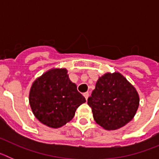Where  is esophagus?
Instances as JSON below:
<instances>
[{"instance_id":"34e87169","label":"esophagus","mask_w":159,"mask_h":159,"mask_svg":"<svg viewBox=\"0 0 159 159\" xmlns=\"http://www.w3.org/2000/svg\"><path fill=\"white\" fill-rule=\"evenodd\" d=\"M84 96L85 97L86 100H88V97H89V93H88V92H85V93H84Z\"/></svg>"}]
</instances>
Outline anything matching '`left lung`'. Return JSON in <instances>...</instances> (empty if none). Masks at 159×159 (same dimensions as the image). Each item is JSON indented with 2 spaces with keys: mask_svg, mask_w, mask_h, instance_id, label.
<instances>
[{
  "mask_svg": "<svg viewBox=\"0 0 159 159\" xmlns=\"http://www.w3.org/2000/svg\"><path fill=\"white\" fill-rule=\"evenodd\" d=\"M88 104L99 126L108 130H116L134 118L139 96L134 86L120 73H106L97 81Z\"/></svg>",
  "mask_w": 159,
  "mask_h": 159,
  "instance_id": "1",
  "label": "left lung"
}]
</instances>
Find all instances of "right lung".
Returning <instances> with one entry per match:
<instances>
[{
    "label": "right lung",
    "mask_w": 159,
    "mask_h": 159,
    "mask_svg": "<svg viewBox=\"0 0 159 159\" xmlns=\"http://www.w3.org/2000/svg\"><path fill=\"white\" fill-rule=\"evenodd\" d=\"M65 68L46 71L32 84L29 103L36 119L52 128L71 121L77 108L86 99L70 80Z\"/></svg>",
    "instance_id": "add662e5"
}]
</instances>
